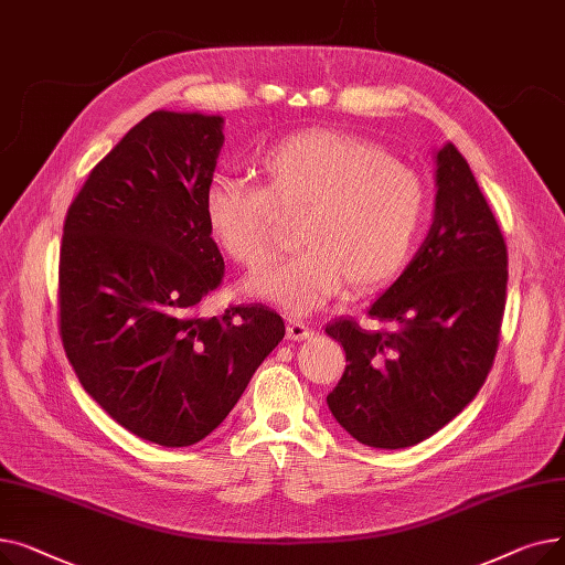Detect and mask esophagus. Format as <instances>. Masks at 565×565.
<instances>
[{"instance_id": "34e87169", "label": "esophagus", "mask_w": 565, "mask_h": 565, "mask_svg": "<svg viewBox=\"0 0 565 565\" xmlns=\"http://www.w3.org/2000/svg\"><path fill=\"white\" fill-rule=\"evenodd\" d=\"M286 337L290 341H305L311 337V328L300 320H288V328H286Z\"/></svg>"}]
</instances>
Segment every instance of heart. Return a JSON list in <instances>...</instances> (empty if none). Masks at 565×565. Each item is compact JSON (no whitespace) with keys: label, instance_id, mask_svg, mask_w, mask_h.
I'll list each match as a JSON object with an SVG mask.
<instances>
[{"label":"heart","instance_id":"heart-1","mask_svg":"<svg viewBox=\"0 0 565 565\" xmlns=\"http://www.w3.org/2000/svg\"><path fill=\"white\" fill-rule=\"evenodd\" d=\"M263 185L215 178L203 194V220L215 245L256 267L277 254L275 213L307 211L298 256L245 281L258 302L307 316L345 281L371 290L403 273L426 220L424 178L364 137L311 128L284 137L258 158Z\"/></svg>","mask_w":565,"mask_h":565}]
</instances>
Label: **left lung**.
<instances>
[{"mask_svg":"<svg viewBox=\"0 0 565 565\" xmlns=\"http://www.w3.org/2000/svg\"><path fill=\"white\" fill-rule=\"evenodd\" d=\"M435 164L426 241L369 309L392 330L369 332L354 320L324 330L348 362L328 405L373 449L414 447L458 417L483 387L499 343L507 243L458 148L444 143Z\"/></svg>","mask_w":565,"mask_h":565,"instance_id":"8db88e82","label":"left lung"}]
</instances>
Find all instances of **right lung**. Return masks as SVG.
<instances>
[{
  "instance_id": "obj_1",
  "label": "right lung",
  "mask_w": 565,
  "mask_h": 565,
  "mask_svg": "<svg viewBox=\"0 0 565 565\" xmlns=\"http://www.w3.org/2000/svg\"><path fill=\"white\" fill-rule=\"evenodd\" d=\"M222 130L215 114H148L88 173L64 224L66 358L116 424L169 449L211 435L286 334L263 305L194 316L224 275L203 220Z\"/></svg>"
}]
</instances>
